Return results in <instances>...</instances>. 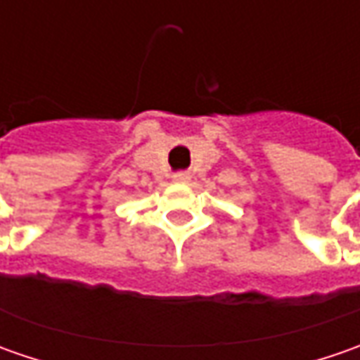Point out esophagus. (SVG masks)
Returning <instances> with one entry per match:
<instances>
[{"instance_id":"34e87169","label":"esophagus","mask_w":360,"mask_h":360,"mask_svg":"<svg viewBox=\"0 0 360 360\" xmlns=\"http://www.w3.org/2000/svg\"><path fill=\"white\" fill-rule=\"evenodd\" d=\"M172 178H174V182H182V184H184V182H188V180H190V174H188V172H176Z\"/></svg>"}]
</instances>
